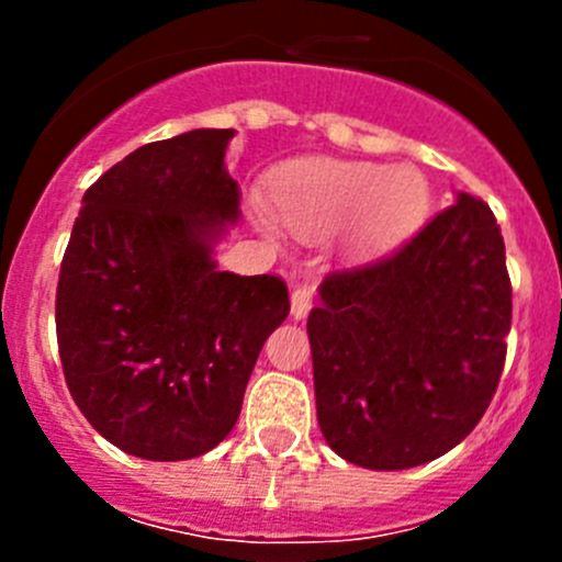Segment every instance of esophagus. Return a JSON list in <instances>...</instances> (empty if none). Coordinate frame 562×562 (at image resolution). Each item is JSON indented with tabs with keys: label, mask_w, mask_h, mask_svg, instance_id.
Here are the masks:
<instances>
[{
	"label": "esophagus",
	"mask_w": 562,
	"mask_h": 562,
	"mask_svg": "<svg viewBox=\"0 0 562 562\" xmlns=\"http://www.w3.org/2000/svg\"><path fill=\"white\" fill-rule=\"evenodd\" d=\"M310 310H313V288L299 285L296 291L291 293V315L293 321H304Z\"/></svg>",
	"instance_id": "1"
}]
</instances>
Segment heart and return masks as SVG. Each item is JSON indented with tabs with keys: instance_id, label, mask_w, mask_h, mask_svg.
<instances>
[{
	"instance_id": "heart-1",
	"label": "heart",
	"mask_w": 562,
	"mask_h": 562,
	"mask_svg": "<svg viewBox=\"0 0 562 562\" xmlns=\"http://www.w3.org/2000/svg\"><path fill=\"white\" fill-rule=\"evenodd\" d=\"M429 190L416 168L302 160L271 181V212L302 236L339 228L350 252L386 249L422 225Z\"/></svg>"
}]
</instances>
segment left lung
<instances>
[{"label":"left lung","mask_w":562,"mask_h":562,"mask_svg":"<svg viewBox=\"0 0 562 562\" xmlns=\"http://www.w3.org/2000/svg\"><path fill=\"white\" fill-rule=\"evenodd\" d=\"M307 321L317 424L370 470L432 462L495 396L512 331V280L495 214L479 198L429 220L405 247L334 271Z\"/></svg>","instance_id":"obj_1"}]
</instances>
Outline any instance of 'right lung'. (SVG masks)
I'll return each mask as SVG.
<instances>
[{"label":"right lung","mask_w":562,"mask_h":562,"mask_svg":"<svg viewBox=\"0 0 562 562\" xmlns=\"http://www.w3.org/2000/svg\"><path fill=\"white\" fill-rule=\"evenodd\" d=\"M234 130L155 140L83 195L56 285L67 389L116 449L155 462L223 443L260 348L291 313L280 277L220 271L241 217Z\"/></svg>","instance_id":"right-lung-1"}]
</instances>
